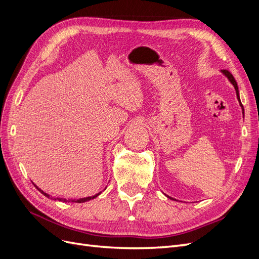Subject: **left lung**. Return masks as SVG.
Masks as SVG:
<instances>
[{
	"instance_id": "8db88e82",
	"label": "left lung",
	"mask_w": 259,
	"mask_h": 259,
	"mask_svg": "<svg viewBox=\"0 0 259 259\" xmlns=\"http://www.w3.org/2000/svg\"><path fill=\"white\" fill-rule=\"evenodd\" d=\"M223 73H225V75L228 77V79L230 80V82L233 84V86H234V89H236V92H237V97H238V99H239V101H240V96H239V90H238V84H237V81H236V79H234L233 77V75L228 71V70H223ZM240 105H241V107L243 108V106H242V104H241V101H240ZM244 111V110H243Z\"/></svg>"
}]
</instances>
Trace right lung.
Instances as JSON below:
<instances>
[{"label":"right lung","instance_id":"obj_1","mask_svg":"<svg viewBox=\"0 0 259 259\" xmlns=\"http://www.w3.org/2000/svg\"><path fill=\"white\" fill-rule=\"evenodd\" d=\"M35 186V185H34ZM36 187V186H35ZM36 189L40 191V192H42L45 197H48V198H50V195L48 194V193H45V192H43L41 189H38V188L36 187ZM100 194V192L99 193H97V194H95V195H93V197H89V198H83V199H79V200H67V199H58L57 198V200H59V201H62V202H75V203H83V202H86V201H90V200H92V199H95L96 197H98V195ZM56 200V199H55Z\"/></svg>","mask_w":259,"mask_h":259}]
</instances>
